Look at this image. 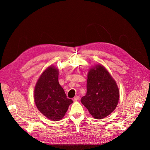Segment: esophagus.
<instances>
[{
	"mask_svg": "<svg viewBox=\"0 0 150 150\" xmlns=\"http://www.w3.org/2000/svg\"><path fill=\"white\" fill-rule=\"evenodd\" d=\"M79 96H75V97L74 98V99H73V101H75V102H76V101H78L79 100Z\"/></svg>",
	"mask_w": 150,
	"mask_h": 150,
	"instance_id": "34e87169",
	"label": "esophagus"
}]
</instances>
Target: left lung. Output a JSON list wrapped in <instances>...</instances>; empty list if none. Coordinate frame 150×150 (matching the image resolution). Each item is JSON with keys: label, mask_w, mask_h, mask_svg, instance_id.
<instances>
[{"label": "left lung", "mask_w": 150, "mask_h": 150, "mask_svg": "<svg viewBox=\"0 0 150 150\" xmlns=\"http://www.w3.org/2000/svg\"><path fill=\"white\" fill-rule=\"evenodd\" d=\"M120 91L105 67L97 65L89 71L87 93L81 101L95 119L104 118L115 110Z\"/></svg>", "instance_id": "left-lung-1"}]
</instances>
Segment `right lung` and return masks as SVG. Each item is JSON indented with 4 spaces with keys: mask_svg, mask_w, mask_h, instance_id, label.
<instances>
[{
    "mask_svg": "<svg viewBox=\"0 0 150 150\" xmlns=\"http://www.w3.org/2000/svg\"><path fill=\"white\" fill-rule=\"evenodd\" d=\"M59 71L50 66L40 76L34 90V101L38 109L47 118L61 120L69 105L73 103L67 98L58 81Z\"/></svg>",
    "mask_w": 150,
    "mask_h": 150,
    "instance_id": "1",
    "label": "right lung"
}]
</instances>
